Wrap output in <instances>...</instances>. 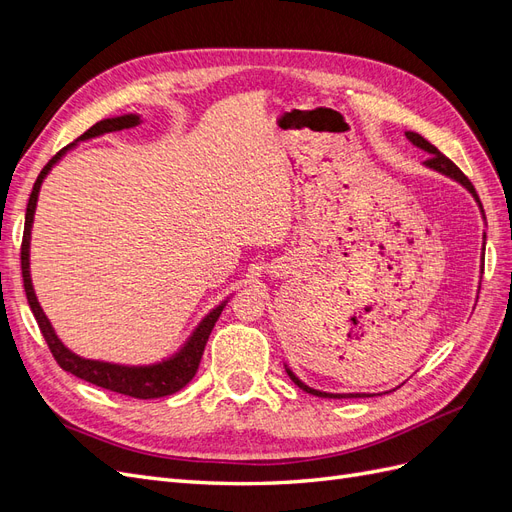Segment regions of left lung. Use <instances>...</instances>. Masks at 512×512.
Instances as JSON below:
<instances>
[{"instance_id":"obj_1","label":"left lung","mask_w":512,"mask_h":512,"mask_svg":"<svg viewBox=\"0 0 512 512\" xmlns=\"http://www.w3.org/2000/svg\"><path fill=\"white\" fill-rule=\"evenodd\" d=\"M406 136L410 138V141L416 145V147H421V149H425L427 153H431V156L425 160V164L429 166V168H433V170H438V173H442V175H448V177H453V179H457L461 185H466V188L474 194V198L478 200V194H476V190H474V185H472V181L461 173V170L448 160L444 153H440L438 151V147H433L429 141H425V138L421 136V134H416V132H406ZM288 371V376H290V380L299 386V389H303L305 393H312V395H318V397H329V399H342V397H361V395H333V393H322V391H316V389H309L307 384H303L297 376L292 374L290 369H286Z\"/></svg>"}]
</instances>
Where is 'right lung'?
<instances>
[{
    "label": "right lung",
    "mask_w": 512,
    "mask_h": 512,
    "mask_svg": "<svg viewBox=\"0 0 512 512\" xmlns=\"http://www.w3.org/2000/svg\"><path fill=\"white\" fill-rule=\"evenodd\" d=\"M138 123H141V117H136V115L104 119V121H98L96 126H91L81 136V141H87V138H94V136H100L106 132L134 128V126H138ZM68 147H72V145H68ZM66 149H61L57 156L51 158L49 164L40 170V175L34 183L32 196H29L27 213H25V230H23V243H21V271H23V286H25V294H27V303H29V307H32L34 318L40 327V333L44 337L46 346H49L51 354L55 356L57 365L61 369L70 371V374H74L76 378L87 380L96 386H102V389H106V391L128 395L134 399H156V397L173 395V393L181 391L183 386L196 376L200 359H203V352L207 346V339L215 327V322H218L224 305L215 307L213 312L198 324V329L190 337V342L183 346V350L175 356V359L164 361L160 365H151V367H123V365L81 359V356H76L74 352H70L64 344L59 342L49 318L44 316L42 307L38 305V299H36L34 288H32V280H29V228H32V222H34V211H36L42 179L46 177V173H49L51 166L61 156H64Z\"/></svg>",
    "instance_id": "right-lung-1"
}]
</instances>
